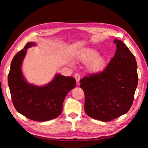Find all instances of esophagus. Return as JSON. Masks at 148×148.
Listing matches in <instances>:
<instances>
[{
  "label": "esophagus",
  "mask_w": 148,
  "mask_h": 148,
  "mask_svg": "<svg viewBox=\"0 0 148 148\" xmlns=\"http://www.w3.org/2000/svg\"><path fill=\"white\" fill-rule=\"evenodd\" d=\"M75 78L76 79V82H77V83H78L79 82V80H80V75L78 73H76L75 75Z\"/></svg>",
  "instance_id": "obj_1"
}]
</instances>
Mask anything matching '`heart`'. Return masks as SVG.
Returning a JSON list of instances; mask_svg holds the SVG:
<instances>
[{"label":"heart","mask_w":148,"mask_h":148,"mask_svg":"<svg viewBox=\"0 0 148 148\" xmlns=\"http://www.w3.org/2000/svg\"><path fill=\"white\" fill-rule=\"evenodd\" d=\"M77 59L84 64L88 65V70L90 71H99L104 66L106 61L99 56V53L92 49H84L79 51L77 53ZM69 64L72 65V62Z\"/></svg>","instance_id":"obj_1"}]
</instances>
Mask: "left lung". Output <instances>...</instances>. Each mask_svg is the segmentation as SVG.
<instances>
[{
  "instance_id": "1",
  "label": "left lung",
  "mask_w": 148,
  "mask_h": 148,
  "mask_svg": "<svg viewBox=\"0 0 148 148\" xmlns=\"http://www.w3.org/2000/svg\"><path fill=\"white\" fill-rule=\"evenodd\" d=\"M114 42L117 51L104 71L80 80L85 95V112L103 122L127 112L138 85L135 56L122 41L115 39Z\"/></svg>"
}]
</instances>
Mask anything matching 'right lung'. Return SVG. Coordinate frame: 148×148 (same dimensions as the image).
I'll return each mask as SVG.
<instances>
[{
  "label": "right lung",
  "mask_w": 148,
  "mask_h": 148,
  "mask_svg": "<svg viewBox=\"0 0 148 148\" xmlns=\"http://www.w3.org/2000/svg\"><path fill=\"white\" fill-rule=\"evenodd\" d=\"M36 46L34 42L26 44L13 57L8 75V84L15 108L29 119L44 122L57 118L62 112L67 94L76 86L72 77L56 73L51 82L38 86L26 81L21 70L27 49Z\"/></svg>",
  "instance_id": "add662e5"
}]
</instances>
